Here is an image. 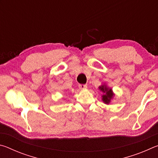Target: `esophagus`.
Here are the masks:
<instances>
[{
	"label": "esophagus",
	"instance_id": "esophagus-1",
	"mask_svg": "<svg viewBox=\"0 0 158 158\" xmlns=\"http://www.w3.org/2000/svg\"><path fill=\"white\" fill-rule=\"evenodd\" d=\"M79 88L80 89H82V90H84V89H85L87 88V85L86 84H79Z\"/></svg>",
	"mask_w": 158,
	"mask_h": 158
}]
</instances>
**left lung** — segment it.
Segmentation results:
<instances>
[{"mask_svg": "<svg viewBox=\"0 0 158 158\" xmlns=\"http://www.w3.org/2000/svg\"><path fill=\"white\" fill-rule=\"evenodd\" d=\"M98 89L100 91L103 93L102 95V100L106 105H109L114 98L115 94L113 90L110 88L108 87L106 84H102L100 86H99Z\"/></svg>", "mask_w": 158, "mask_h": 158, "instance_id": "left-lung-1", "label": "left lung"}]
</instances>
